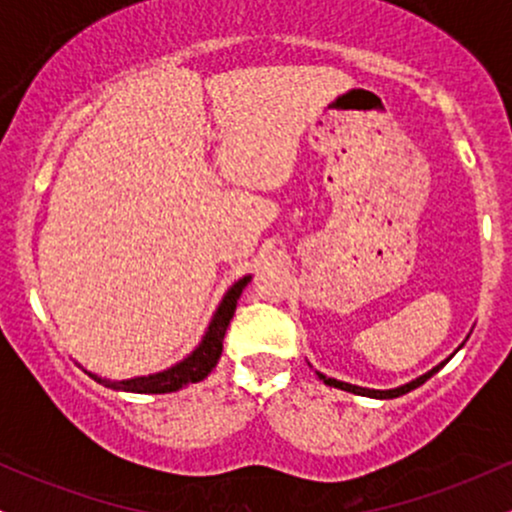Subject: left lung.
I'll return each mask as SVG.
<instances>
[{"mask_svg":"<svg viewBox=\"0 0 512 512\" xmlns=\"http://www.w3.org/2000/svg\"><path fill=\"white\" fill-rule=\"evenodd\" d=\"M440 366H443V363H440ZM440 366H438V368H433L431 373L421 375V378L411 380V383H407V385H402V387H395V390H366V387H356V385H346V383H339V380L325 378V375H320V378L325 380L327 385H334V387H339V390H346V392H354V395H363V397H380V399H392V397H399V395H407V392L416 390V387H419V385H424L426 380L431 378L433 373H438Z\"/></svg>","mask_w":512,"mask_h":512,"instance_id":"obj_1","label":"left lung"}]
</instances>
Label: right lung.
<instances>
[{
	"label": "right lung",
	"instance_id": "obj_1",
	"mask_svg": "<svg viewBox=\"0 0 512 512\" xmlns=\"http://www.w3.org/2000/svg\"><path fill=\"white\" fill-rule=\"evenodd\" d=\"M250 276L240 279L238 284L231 286V291L226 293L219 310H216L214 320H211L209 332L204 334L202 344L192 351L185 361L178 363V366L163 370V373L149 375V378H132V380H120V383H110V380L96 378L98 383L105 387H113V390H125V392H151V395H166V392H175L180 387L199 383L202 378H207L211 368L219 363L221 351H223V334H226V327L231 325V317L236 313V305L240 293H243L245 286H248Z\"/></svg>",
	"mask_w": 512,
	"mask_h": 512
}]
</instances>
